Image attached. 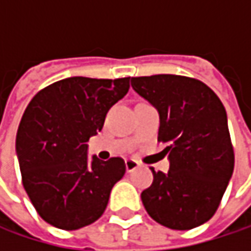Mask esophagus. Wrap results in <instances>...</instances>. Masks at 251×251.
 I'll use <instances>...</instances> for the list:
<instances>
[{
	"label": "esophagus",
	"mask_w": 251,
	"mask_h": 251,
	"mask_svg": "<svg viewBox=\"0 0 251 251\" xmlns=\"http://www.w3.org/2000/svg\"><path fill=\"white\" fill-rule=\"evenodd\" d=\"M125 166H126V172H127V173H130V172H133V170H136V169L139 167V163H138L136 160L129 158V160H126L125 161Z\"/></svg>",
	"instance_id": "1"
}]
</instances>
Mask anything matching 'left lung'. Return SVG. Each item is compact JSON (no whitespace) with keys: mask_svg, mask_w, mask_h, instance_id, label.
Segmentation results:
<instances>
[{"mask_svg":"<svg viewBox=\"0 0 251 251\" xmlns=\"http://www.w3.org/2000/svg\"><path fill=\"white\" fill-rule=\"evenodd\" d=\"M132 88L160 113L158 142L169 152V173L151 169L141 193L148 215L172 229H192L214 217L234 170L226 112L202 81L160 74L132 76Z\"/></svg>","mask_w":251,"mask_h":251,"instance_id":"left-lung-1","label":"left lung"}]
</instances>
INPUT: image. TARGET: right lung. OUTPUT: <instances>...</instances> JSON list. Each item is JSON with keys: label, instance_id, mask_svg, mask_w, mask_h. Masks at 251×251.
Wrapping results in <instances>:
<instances>
[{"label": "right lung", "instance_id": "right-lung-1", "mask_svg": "<svg viewBox=\"0 0 251 251\" xmlns=\"http://www.w3.org/2000/svg\"><path fill=\"white\" fill-rule=\"evenodd\" d=\"M129 76H71L40 90L28 103L16 138L22 181L48 224L73 231L97 221L125 161L93 155L87 141L101 130L109 109L125 97Z\"/></svg>", "mask_w": 251, "mask_h": 251}]
</instances>
